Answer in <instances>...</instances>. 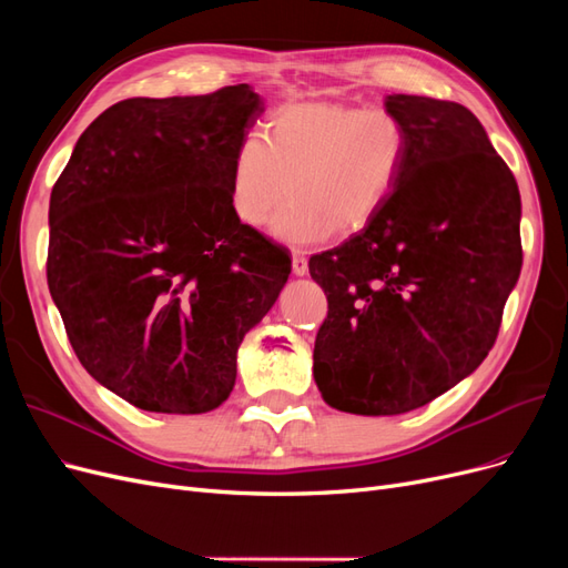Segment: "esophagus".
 Masks as SVG:
<instances>
[{
    "label": "esophagus",
    "instance_id": "1",
    "mask_svg": "<svg viewBox=\"0 0 568 568\" xmlns=\"http://www.w3.org/2000/svg\"><path fill=\"white\" fill-rule=\"evenodd\" d=\"M291 270H294L296 277H305L307 274V257L298 251H294V255H291Z\"/></svg>",
    "mask_w": 568,
    "mask_h": 568
}]
</instances>
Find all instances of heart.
Wrapping results in <instances>:
<instances>
[{
	"label": "heart",
	"instance_id": "obj_1",
	"mask_svg": "<svg viewBox=\"0 0 568 568\" xmlns=\"http://www.w3.org/2000/svg\"><path fill=\"white\" fill-rule=\"evenodd\" d=\"M407 161L403 120L382 106L288 101L267 113L263 134L239 142L230 168V209L286 246H315L334 232L365 230L382 213Z\"/></svg>",
	"mask_w": 568,
	"mask_h": 568
}]
</instances>
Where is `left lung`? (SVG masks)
Returning <instances> with one entry per match:
<instances>
[{
    "label": "left lung",
    "instance_id": "obj_1",
    "mask_svg": "<svg viewBox=\"0 0 568 568\" xmlns=\"http://www.w3.org/2000/svg\"><path fill=\"white\" fill-rule=\"evenodd\" d=\"M407 130L393 196L348 242L311 257L329 313L313 353L324 403L393 417L484 363L521 272V196L478 118L455 101L388 94Z\"/></svg>",
    "mask_w": 568,
    "mask_h": 568
}]
</instances>
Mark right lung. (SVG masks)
Instances as JSON below:
<instances>
[{
  "instance_id": "right-lung-1",
  "label": "right lung",
  "mask_w": 568,
  "mask_h": 568,
  "mask_svg": "<svg viewBox=\"0 0 568 568\" xmlns=\"http://www.w3.org/2000/svg\"><path fill=\"white\" fill-rule=\"evenodd\" d=\"M265 101L248 84L125 99L80 134L49 199L47 282L68 341L130 405L203 415L291 272L230 209L232 156Z\"/></svg>"
}]
</instances>
